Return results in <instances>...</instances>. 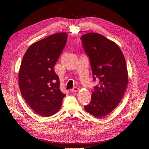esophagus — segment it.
I'll return each instance as SVG.
<instances>
[{"label": "esophagus", "instance_id": "1", "mask_svg": "<svg viewBox=\"0 0 149 149\" xmlns=\"http://www.w3.org/2000/svg\"><path fill=\"white\" fill-rule=\"evenodd\" d=\"M78 90H79V88H77V87H74L73 88L71 89V91L72 93H75V92L78 91Z\"/></svg>", "mask_w": 149, "mask_h": 149}]
</instances>
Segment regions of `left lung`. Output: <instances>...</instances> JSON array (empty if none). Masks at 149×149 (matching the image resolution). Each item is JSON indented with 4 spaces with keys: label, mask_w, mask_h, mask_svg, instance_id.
I'll return each mask as SVG.
<instances>
[{
    "label": "left lung",
    "mask_w": 149,
    "mask_h": 149,
    "mask_svg": "<svg viewBox=\"0 0 149 149\" xmlns=\"http://www.w3.org/2000/svg\"><path fill=\"white\" fill-rule=\"evenodd\" d=\"M80 39L89 59L94 81H98L84 109L102 118L115 109L124 95L128 83L125 60L118 45L101 34L89 33Z\"/></svg>",
    "instance_id": "8db88e82"
}]
</instances>
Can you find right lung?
Instances as JSON below:
<instances>
[{"label": "right lung", "instance_id": "right-lung-1", "mask_svg": "<svg viewBox=\"0 0 149 149\" xmlns=\"http://www.w3.org/2000/svg\"><path fill=\"white\" fill-rule=\"evenodd\" d=\"M67 38L66 33H56L32 44L21 63L19 74L21 94L31 109L42 116L57 112L66 96L60 89V79L53 68Z\"/></svg>", "mask_w": 149, "mask_h": 149}]
</instances>
